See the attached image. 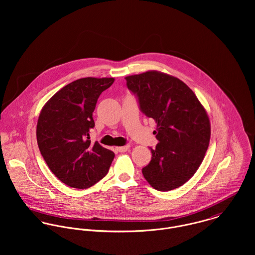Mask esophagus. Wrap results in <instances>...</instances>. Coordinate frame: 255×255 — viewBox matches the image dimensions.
<instances>
[{
  "label": "esophagus",
  "instance_id": "obj_1",
  "mask_svg": "<svg viewBox=\"0 0 255 255\" xmlns=\"http://www.w3.org/2000/svg\"><path fill=\"white\" fill-rule=\"evenodd\" d=\"M129 147H130L129 145L121 146V147H117V150L119 152H126L129 149Z\"/></svg>",
  "mask_w": 255,
  "mask_h": 255
}]
</instances>
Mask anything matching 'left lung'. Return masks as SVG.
I'll list each match as a JSON object with an SVG mask.
<instances>
[{
	"instance_id": "obj_1",
	"label": "left lung",
	"mask_w": 255,
	"mask_h": 255,
	"mask_svg": "<svg viewBox=\"0 0 255 255\" xmlns=\"http://www.w3.org/2000/svg\"><path fill=\"white\" fill-rule=\"evenodd\" d=\"M140 110L155 120L159 143L142 169L148 183L160 191L182 186L197 171L209 145L211 127L206 110L181 79L148 71L126 77Z\"/></svg>"
}]
</instances>
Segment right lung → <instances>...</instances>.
<instances>
[{"label":"right lung","instance_id":"1","mask_svg":"<svg viewBox=\"0 0 255 255\" xmlns=\"http://www.w3.org/2000/svg\"><path fill=\"white\" fill-rule=\"evenodd\" d=\"M113 77H84L74 80L54 94L41 110L37 122V143L52 173L65 184L88 188L104 178L115 153L91 144L92 114L100 94Z\"/></svg>","mask_w":255,"mask_h":255}]
</instances>
